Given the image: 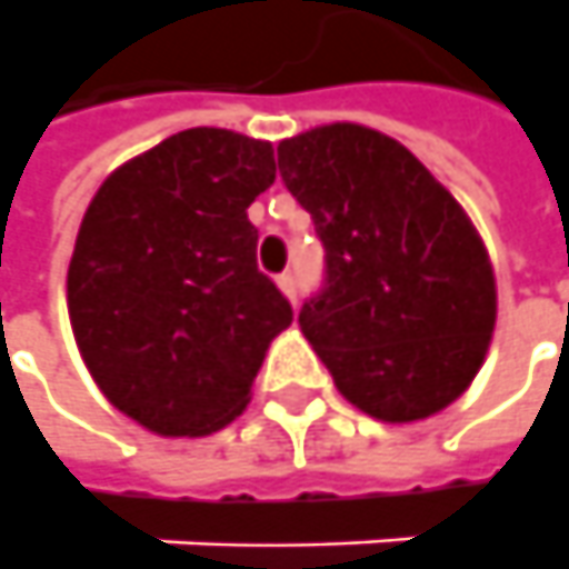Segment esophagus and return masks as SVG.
<instances>
[{"label": "esophagus", "instance_id": "esophagus-1", "mask_svg": "<svg viewBox=\"0 0 569 569\" xmlns=\"http://www.w3.org/2000/svg\"><path fill=\"white\" fill-rule=\"evenodd\" d=\"M276 284H278V291L284 293L288 300H297V284H293V276H288V272H284V276L276 278Z\"/></svg>", "mask_w": 569, "mask_h": 569}]
</instances>
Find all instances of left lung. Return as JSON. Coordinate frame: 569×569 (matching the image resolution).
Returning a JSON list of instances; mask_svg holds the SVG:
<instances>
[{
  "label": "left lung",
  "instance_id": "obj_1",
  "mask_svg": "<svg viewBox=\"0 0 569 569\" xmlns=\"http://www.w3.org/2000/svg\"><path fill=\"white\" fill-rule=\"evenodd\" d=\"M278 171L326 247V288L297 322L338 391L382 422L436 417L470 388L498 319L470 216L403 143L353 121L281 140Z\"/></svg>",
  "mask_w": 569,
  "mask_h": 569
}]
</instances>
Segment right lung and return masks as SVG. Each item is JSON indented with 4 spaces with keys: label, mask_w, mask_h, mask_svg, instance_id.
<instances>
[{
    "label": "right lung",
    "mask_w": 569,
    "mask_h": 569,
    "mask_svg": "<svg viewBox=\"0 0 569 569\" xmlns=\"http://www.w3.org/2000/svg\"><path fill=\"white\" fill-rule=\"evenodd\" d=\"M272 181L269 140L190 128L118 166L83 212L71 331L99 391L156 436L200 438L238 419L291 326L247 219Z\"/></svg>",
    "instance_id": "1"
}]
</instances>
